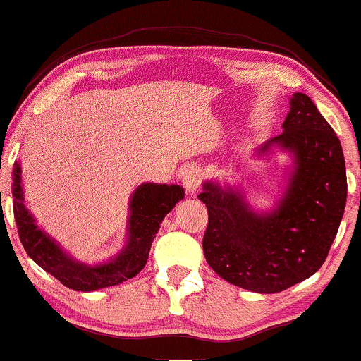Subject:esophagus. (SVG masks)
Segmentation results:
<instances>
[{"mask_svg": "<svg viewBox=\"0 0 361 361\" xmlns=\"http://www.w3.org/2000/svg\"><path fill=\"white\" fill-rule=\"evenodd\" d=\"M200 179H202V174H200L199 167H187L184 176H182V184H184L187 194H195V190H197L200 185Z\"/></svg>", "mask_w": 361, "mask_h": 361, "instance_id": "esophagus-1", "label": "esophagus"}]
</instances>
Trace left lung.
Returning <instances> with one entry per match:
<instances>
[{"label":"left lung","instance_id":"8db88e82","mask_svg":"<svg viewBox=\"0 0 361 361\" xmlns=\"http://www.w3.org/2000/svg\"><path fill=\"white\" fill-rule=\"evenodd\" d=\"M279 146L293 156L282 199L270 212L252 209L237 187L204 182L199 194L209 212L204 255L228 283L257 293L283 292L324 265L346 204V172L335 130L303 92L290 99Z\"/></svg>","mask_w":361,"mask_h":361}]
</instances>
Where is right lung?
<instances>
[{"label": "right lung", "mask_w": 361, "mask_h": 361, "mask_svg": "<svg viewBox=\"0 0 361 361\" xmlns=\"http://www.w3.org/2000/svg\"><path fill=\"white\" fill-rule=\"evenodd\" d=\"M11 189L18 233L27 255L41 269L76 292H94L135 277L146 265L152 240L164 217L184 199V189L180 185L152 182L139 185L129 202L128 238L124 249L109 262L87 265L73 259L68 252L61 249L54 238L36 226L35 217L25 205L21 166L18 162H15L13 169Z\"/></svg>", "instance_id": "obj_1"}]
</instances>
